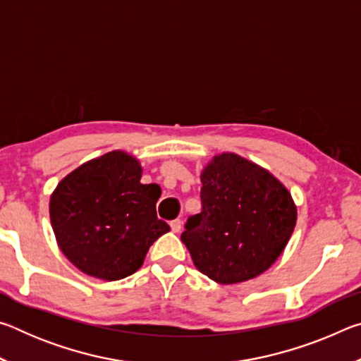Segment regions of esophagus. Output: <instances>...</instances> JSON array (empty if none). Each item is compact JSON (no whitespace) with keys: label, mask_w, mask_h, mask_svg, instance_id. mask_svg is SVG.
<instances>
[{"label":"esophagus","mask_w":361,"mask_h":361,"mask_svg":"<svg viewBox=\"0 0 361 361\" xmlns=\"http://www.w3.org/2000/svg\"><path fill=\"white\" fill-rule=\"evenodd\" d=\"M170 228H172V231H173V232H180V231H181V228H183L181 219H173V221L170 223Z\"/></svg>","instance_id":"1"}]
</instances>
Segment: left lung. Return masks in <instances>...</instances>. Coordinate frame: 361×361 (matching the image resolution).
Wrapping results in <instances>:
<instances>
[{"instance_id":"left-lung-1","label":"left lung","mask_w":361,"mask_h":361,"mask_svg":"<svg viewBox=\"0 0 361 361\" xmlns=\"http://www.w3.org/2000/svg\"><path fill=\"white\" fill-rule=\"evenodd\" d=\"M202 212L188 218L181 240L194 266L218 283L245 282L282 255L296 226V205L276 176L234 152L200 175Z\"/></svg>"}]
</instances>
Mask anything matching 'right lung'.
<instances>
[{"label":"right lung","mask_w":361,"mask_h":361,"mask_svg":"<svg viewBox=\"0 0 361 361\" xmlns=\"http://www.w3.org/2000/svg\"><path fill=\"white\" fill-rule=\"evenodd\" d=\"M142 167L124 151L82 164L59 183L49 213L62 253L79 271L121 280L142 267L149 247L170 231L157 218V185H142Z\"/></svg>","instance_id":"obj_1"}]
</instances>
